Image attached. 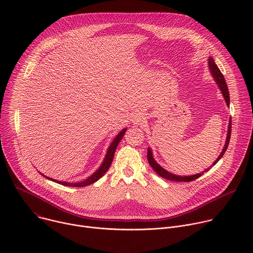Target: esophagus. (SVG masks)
Listing matches in <instances>:
<instances>
[{
	"label": "esophagus",
	"instance_id": "obj_1",
	"mask_svg": "<svg viewBox=\"0 0 253 253\" xmlns=\"http://www.w3.org/2000/svg\"><path fill=\"white\" fill-rule=\"evenodd\" d=\"M141 118L139 117V116H135L134 118H133V124L134 125H140L141 124Z\"/></svg>",
	"mask_w": 253,
	"mask_h": 253
}]
</instances>
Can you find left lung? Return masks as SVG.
Masks as SVG:
<instances>
[{"label": "left lung", "instance_id": "obj_1", "mask_svg": "<svg viewBox=\"0 0 253 253\" xmlns=\"http://www.w3.org/2000/svg\"><path fill=\"white\" fill-rule=\"evenodd\" d=\"M208 66H209V70H210L211 75L213 76V78H214L216 84L218 85V87H219V89H220V91H221V93H222V95H223V97H224V100H225V102H226V105L229 106V102H230L229 100H230V99H229V92H228L227 84H226V82H225V79H224L222 73L220 72L219 68L217 67V65L215 64L213 58H211V57H209V59H208ZM230 135H231V118L229 119V123H228V131H227V137H226V141H225V145H224V147H223V149H222L220 155L218 156V158L216 159V160L212 163V165L210 166V168H211L213 165H215L216 163H217V162L222 158V156L224 155V153H225V151H226V149H227V147H228L229 140H230ZM147 158H148V162H149L150 166L154 169V171H155L159 176H161V177H163V178H165V179H167V180H171V181L189 182V181H192V180H195V179L199 178L204 172H206V171H208V170L210 169V168H207V169H205L203 172L197 173V174H195V175L180 176V175L172 174V173L168 172L167 170H165L163 167H161V166L155 161V159H154V157H153L152 150H151L150 148H148Z\"/></svg>", "mask_w": 253, "mask_h": 253}]
</instances>
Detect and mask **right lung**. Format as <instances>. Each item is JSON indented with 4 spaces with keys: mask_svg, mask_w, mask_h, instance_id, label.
<instances>
[{
    "mask_svg": "<svg viewBox=\"0 0 253 253\" xmlns=\"http://www.w3.org/2000/svg\"><path fill=\"white\" fill-rule=\"evenodd\" d=\"M126 128H124L122 131L119 132V134L114 138V140L111 142L109 148H108L107 150V153H106V156L104 158V161L103 163L101 164V166L99 167V169H97L91 176H89L87 179H85L84 181H81V182H76V183H70V182H64V181H59V180H56V179H53V178H50V177H47L45 176L44 174H42L44 177L48 178L49 180H51V181H54L56 183H59V184H62V185H65V186H70V187H84V186H87V185H90V184H93L94 182H96L97 180H99L106 172L107 170L109 169L110 165L112 164V161H113V157H114V153H115V150L118 146L119 142L121 141V139L123 138L125 132H126Z\"/></svg>",
    "mask_w": 253,
    "mask_h": 253,
    "instance_id": "add662e5",
    "label": "right lung"
}]
</instances>
